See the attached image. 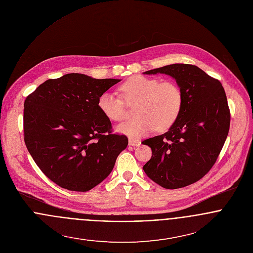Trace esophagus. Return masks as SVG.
<instances>
[{"label":"esophagus","mask_w":253,"mask_h":253,"mask_svg":"<svg viewBox=\"0 0 253 253\" xmlns=\"http://www.w3.org/2000/svg\"><path fill=\"white\" fill-rule=\"evenodd\" d=\"M141 142L139 140H135V139H132V138H129L128 139V145L129 146H140Z\"/></svg>","instance_id":"34e87169"}]
</instances>
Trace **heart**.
Instances as JSON below:
<instances>
[{
  "label": "heart",
  "instance_id": "b5f03b06",
  "mask_svg": "<svg viewBox=\"0 0 253 253\" xmlns=\"http://www.w3.org/2000/svg\"><path fill=\"white\" fill-rule=\"evenodd\" d=\"M127 105H135L133 120L117 126V131L138 140L157 127L165 130L170 127L180 114L183 93L179 85L172 81L161 82L155 78L133 76L119 87ZM98 108L113 122H120L126 116L123 99L110 92L98 98Z\"/></svg>",
  "mask_w": 253,
  "mask_h": 253
}]
</instances>
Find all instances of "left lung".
Listing matches in <instances>:
<instances>
[{
  "instance_id": "obj_1",
  "label": "left lung",
  "mask_w": 253,
  "mask_h": 253,
  "mask_svg": "<svg viewBox=\"0 0 253 253\" xmlns=\"http://www.w3.org/2000/svg\"><path fill=\"white\" fill-rule=\"evenodd\" d=\"M165 74L183 93L180 114L169 129L143 141L152 158L147 176L166 189H178L204 177L215 164L230 127V111L221 83L190 64H170L143 73Z\"/></svg>"
}]
</instances>
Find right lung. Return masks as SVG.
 Instances as JSON below:
<instances>
[{
    "mask_svg": "<svg viewBox=\"0 0 253 253\" xmlns=\"http://www.w3.org/2000/svg\"><path fill=\"white\" fill-rule=\"evenodd\" d=\"M119 82L71 73L45 81L27 96L25 144L40 169L61 188H94L128 144L126 135L111 134V122L98 108L99 96Z\"/></svg>",
    "mask_w": 253,
    "mask_h": 253,
    "instance_id": "right-lung-1",
    "label": "right lung"
}]
</instances>
